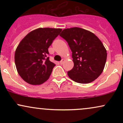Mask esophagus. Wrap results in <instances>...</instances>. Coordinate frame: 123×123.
I'll use <instances>...</instances> for the list:
<instances>
[{"label": "esophagus", "instance_id": "obj_1", "mask_svg": "<svg viewBox=\"0 0 123 123\" xmlns=\"http://www.w3.org/2000/svg\"><path fill=\"white\" fill-rule=\"evenodd\" d=\"M63 61H64V60H63V59H62V60L60 62V64H61V65H62L63 63Z\"/></svg>", "mask_w": 123, "mask_h": 123}]
</instances>
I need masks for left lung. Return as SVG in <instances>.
Listing matches in <instances>:
<instances>
[{
	"mask_svg": "<svg viewBox=\"0 0 123 123\" xmlns=\"http://www.w3.org/2000/svg\"><path fill=\"white\" fill-rule=\"evenodd\" d=\"M68 43L72 52L74 66L68 72L75 82L90 83L102 72L107 53L101 41L90 31L80 28L65 29L60 35Z\"/></svg>",
	"mask_w": 123,
	"mask_h": 123,
	"instance_id": "8db88e82",
	"label": "left lung"
}]
</instances>
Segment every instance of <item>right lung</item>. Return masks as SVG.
Wrapping results in <instances>:
<instances>
[{
    "instance_id": "obj_1",
    "label": "right lung",
    "mask_w": 123,
    "mask_h": 123,
    "mask_svg": "<svg viewBox=\"0 0 123 123\" xmlns=\"http://www.w3.org/2000/svg\"><path fill=\"white\" fill-rule=\"evenodd\" d=\"M61 31V29L40 28L21 41L14 59L18 74L24 81L38 85L48 80L55 66L49 60L48 49Z\"/></svg>"
}]
</instances>
